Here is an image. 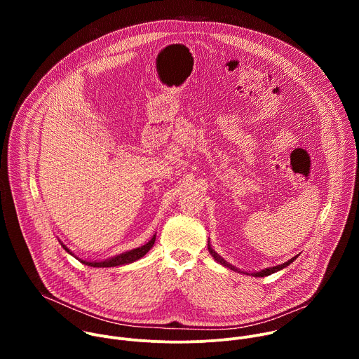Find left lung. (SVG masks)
<instances>
[{"mask_svg": "<svg viewBox=\"0 0 359 359\" xmlns=\"http://www.w3.org/2000/svg\"><path fill=\"white\" fill-rule=\"evenodd\" d=\"M208 247H209V252L212 254V257L219 263V264H222L223 267H226V269H230V270H233V271H237V273H240V270L237 269V267H234L233 264H230V263H227L220 254H217L215 250H213V247H212V244H210V241H209V244H208ZM298 257V255H294L292 259H290L288 262H285V263H283V264H280V266H274V267H269V269H264V270H260V271H254V273H247V271H243L244 274H247V276H254V277H266V276H270V274H273V273H277V271H280V270H283V269H285L287 266H290L295 259Z\"/></svg>", "mask_w": 359, "mask_h": 359, "instance_id": "8db88e82", "label": "left lung"}]
</instances>
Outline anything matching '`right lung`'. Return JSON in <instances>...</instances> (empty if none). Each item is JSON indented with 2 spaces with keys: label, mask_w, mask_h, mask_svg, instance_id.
Instances as JSON below:
<instances>
[{
  "label": "right lung",
  "mask_w": 359,
  "mask_h": 359,
  "mask_svg": "<svg viewBox=\"0 0 359 359\" xmlns=\"http://www.w3.org/2000/svg\"><path fill=\"white\" fill-rule=\"evenodd\" d=\"M155 240H156V234H153V237L143 245L137 247V248H133V250H129V251H125L122 254H118V255H114V257H109L107 260H83V259H79L76 257V255L58 238L60 244L64 247V250L71 254L72 257H75L76 260H79L82 264L85 266H89V267H118V266H125V264H130L139 259H142L143 255L153 247V244H155Z\"/></svg>",
  "instance_id": "1"
}]
</instances>
